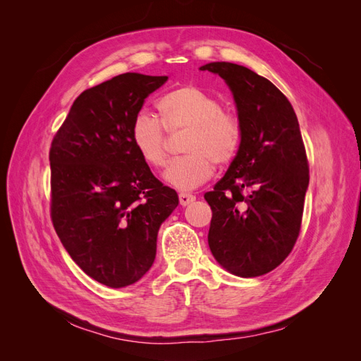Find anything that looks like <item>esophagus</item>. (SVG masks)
<instances>
[{"mask_svg": "<svg viewBox=\"0 0 361 361\" xmlns=\"http://www.w3.org/2000/svg\"><path fill=\"white\" fill-rule=\"evenodd\" d=\"M194 200H195V197H194L192 194H188V192H180L179 194V203L182 206H187V204H190Z\"/></svg>", "mask_w": 361, "mask_h": 361, "instance_id": "1", "label": "esophagus"}]
</instances>
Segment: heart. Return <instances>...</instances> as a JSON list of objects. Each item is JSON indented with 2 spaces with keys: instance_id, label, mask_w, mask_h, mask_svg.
<instances>
[{
  "instance_id": "1",
  "label": "heart",
  "mask_w": 361,
  "mask_h": 361,
  "mask_svg": "<svg viewBox=\"0 0 361 361\" xmlns=\"http://www.w3.org/2000/svg\"><path fill=\"white\" fill-rule=\"evenodd\" d=\"M159 118L141 111L130 123V141L140 158L152 169L169 159V134L187 133L183 155L170 162L164 178L180 191L200 187L218 166L231 164L244 140V126L235 113L199 85L183 84L164 94L157 104Z\"/></svg>"
}]
</instances>
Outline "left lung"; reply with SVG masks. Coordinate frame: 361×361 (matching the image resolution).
<instances>
[{"label":"left lung","mask_w":361,"mask_h":361,"mask_svg":"<svg viewBox=\"0 0 361 361\" xmlns=\"http://www.w3.org/2000/svg\"><path fill=\"white\" fill-rule=\"evenodd\" d=\"M200 71L231 87L244 126L236 158L204 194L212 209L207 243L232 274L264 276L290 255L301 228L309 161L298 118L288 97L248 68L215 61Z\"/></svg>","instance_id":"left-lung-1"}]
</instances>
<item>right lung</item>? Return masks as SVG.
Segmentation results:
<instances>
[{"mask_svg": "<svg viewBox=\"0 0 361 361\" xmlns=\"http://www.w3.org/2000/svg\"><path fill=\"white\" fill-rule=\"evenodd\" d=\"M169 76L122 73L84 90L49 149L51 220L73 262L108 288L150 269L179 199L140 158L130 123Z\"/></svg>", "mask_w": 361, "mask_h": 361, "instance_id": "1", "label": "right lung"}]
</instances>
